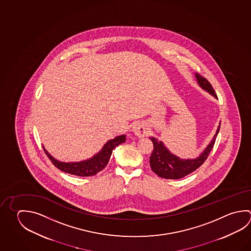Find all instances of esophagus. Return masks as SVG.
<instances>
[{
  "instance_id": "obj_1",
  "label": "esophagus",
  "mask_w": 251,
  "mask_h": 251,
  "mask_svg": "<svg viewBox=\"0 0 251 251\" xmlns=\"http://www.w3.org/2000/svg\"><path fill=\"white\" fill-rule=\"evenodd\" d=\"M132 132L139 137V138H143L147 136L149 133V129L147 127L146 125L143 123H135L132 127Z\"/></svg>"
}]
</instances>
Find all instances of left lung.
Returning a JSON list of instances; mask_svg holds the SVG:
<instances>
[{"label": "left lung", "instance_id": "obj_1", "mask_svg": "<svg viewBox=\"0 0 251 251\" xmlns=\"http://www.w3.org/2000/svg\"><path fill=\"white\" fill-rule=\"evenodd\" d=\"M196 81L203 90L208 92L210 96L218 99V96L215 93L214 89L211 87L210 83L206 79L205 77H201L199 73H195ZM220 128V122L219 126L213 136V139L210 141L209 145L206 147L205 150L201 152L199 156L196 158H188L182 159L175 155L164 146V142L158 141L155 137H151V142H153L154 151L150 158V164L152 171L157 174L159 177L169 179H178L181 178L188 174L195 172L196 169L199 168L201 164L204 163L207 157L210 155V152L214 146L215 141L219 133Z\"/></svg>", "mask_w": 251, "mask_h": 251}]
</instances>
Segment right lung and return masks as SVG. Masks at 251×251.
Returning <instances> with one entry per match:
<instances>
[{
  "instance_id": "add662e5",
  "label": "right lung",
  "mask_w": 251,
  "mask_h": 251,
  "mask_svg": "<svg viewBox=\"0 0 251 251\" xmlns=\"http://www.w3.org/2000/svg\"><path fill=\"white\" fill-rule=\"evenodd\" d=\"M126 142V134L115 137L114 139L109 140L105 143L98 153L93 155L88 159L82 160L79 162H61L59 160L55 159L54 156L48 152L45 147H43L46 155L50 159L52 164L56 168L59 169L62 172L66 174H73L78 177H88L94 176L97 173L100 172L105 168V166L109 163L110 155L115 148L119 146V144Z\"/></svg>"
}]
</instances>
